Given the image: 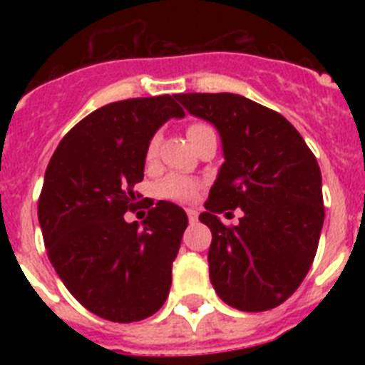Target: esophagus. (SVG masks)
<instances>
[{"label":"esophagus","mask_w":365,"mask_h":365,"mask_svg":"<svg viewBox=\"0 0 365 365\" xmlns=\"http://www.w3.org/2000/svg\"><path fill=\"white\" fill-rule=\"evenodd\" d=\"M186 214H188L190 222H197V219H199L197 210H193V208H188V210H186Z\"/></svg>","instance_id":"34e87169"}]
</instances>
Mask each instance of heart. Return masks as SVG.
Returning <instances> with one entry per match:
<instances>
[{"label": "heart", "instance_id": "heart-1", "mask_svg": "<svg viewBox=\"0 0 365 365\" xmlns=\"http://www.w3.org/2000/svg\"><path fill=\"white\" fill-rule=\"evenodd\" d=\"M208 130H212L210 125L202 124V122H193V124L188 125V138L190 140H193L197 135L205 133V131ZM159 140H160L159 135L151 137L146 150L148 160H151L155 155H157V150H159ZM157 190H159L160 197L164 199H172V201H192V199L195 197V193H197V182L182 175H168L166 179L160 180Z\"/></svg>", "mask_w": 365, "mask_h": 365}]
</instances>
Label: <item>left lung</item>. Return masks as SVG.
Returning <instances> with one entry per match:
<instances>
[{"mask_svg": "<svg viewBox=\"0 0 365 365\" xmlns=\"http://www.w3.org/2000/svg\"><path fill=\"white\" fill-rule=\"evenodd\" d=\"M193 117L215 125L225 163L201 222L212 230L210 282L230 307H278L307 276L324 227L322 173L294 125L279 113L232 93L175 95ZM241 207L225 227L217 217Z\"/></svg>", "mask_w": 365, "mask_h": 365, "instance_id": "1", "label": "left lung"}]
</instances>
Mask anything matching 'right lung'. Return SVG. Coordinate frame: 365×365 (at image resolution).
I'll return each mask as SVG.
<instances>
[{
	"label": "right lung",
	"instance_id": "1",
	"mask_svg": "<svg viewBox=\"0 0 365 365\" xmlns=\"http://www.w3.org/2000/svg\"><path fill=\"white\" fill-rule=\"evenodd\" d=\"M182 117L170 95L113 102L74 125L45 170L38 221L47 256L67 291L104 320H144L170 294L186 212L159 201L143 227L124 214L140 197L133 186L151 137Z\"/></svg>",
	"mask_w": 365,
	"mask_h": 365
}]
</instances>
